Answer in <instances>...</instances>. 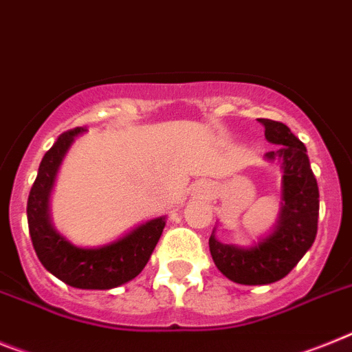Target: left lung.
<instances>
[{"mask_svg":"<svg viewBox=\"0 0 352 352\" xmlns=\"http://www.w3.org/2000/svg\"><path fill=\"white\" fill-rule=\"evenodd\" d=\"M258 121L265 128V139L279 146L265 155L283 169L278 224L253 248L222 244L213 233L208 242L217 269L240 285H269L283 279L311 248L319 222V187L305 144L283 122Z\"/></svg>","mask_w":352,"mask_h":352,"instance_id":"1","label":"left lung"}]
</instances>
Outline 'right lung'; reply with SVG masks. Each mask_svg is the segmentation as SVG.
Segmentation results:
<instances>
[{
  "label": "right lung",
  "instance_id": "obj_1",
  "mask_svg": "<svg viewBox=\"0 0 352 352\" xmlns=\"http://www.w3.org/2000/svg\"><path fill=\"white\" fill-rule=\"evenodd\" d=\"M85 128L62 133L44 155L28 196V230L38 260L60 281L83 290H108L139 276L162 236L165 217L144 222L101 248H78L60 235L50 219V194L69 146Z\"/></svg>",
  "mask_w": 352,
  "mask_h": 352
}]
</instances>
